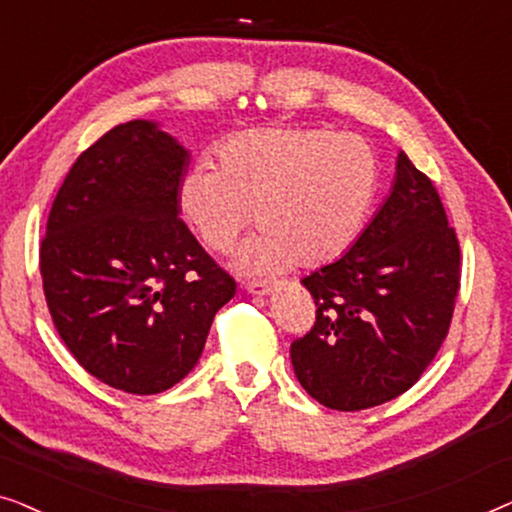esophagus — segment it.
Returning a JSON list of instances; mask_svg holds the SVG:
<instances>
[{"label": "esophagus", "mask_w": 512, "mask_h": 512, "mask_svg": "<svg viewBox=\"0 0 512 512\" xmlns=\"http://www.w3.org/2000/svg\"><path fill=\"white\" fill-rule=\"evenodd\" d=\"M244 289L249 293H254V296H265V293H270L272 286L268 282H247L244 284Z\"/></svg>", "instance_id": "34e87169"}]
</instances>
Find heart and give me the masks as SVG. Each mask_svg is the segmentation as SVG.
<instances>
[{
	"label": "heart",
	"instance_id": "heart-1",
	"mask_svg": "<svg viewBox=\"0 0 512 512\" xmlns=\"http://www.w3.org/2000/svg\"><path fill=\"white\" fill-rule=\"evenodd\" d=\"M216 167H193L179 184V212L212 251H230L256 214L242 251L256 270L293 261L321 265L359 237L377 188V160L361 137L328 130L261 128L216 149Z\"/></svg>",
	"mask_w": 512,
	"mask_h": 512
}]
</instances>
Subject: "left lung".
<instances>
[{"mask_svg":"<svg viewBox=\"0 0 512 512\" xmlns=\"http://www.w3.org/2000/svg\"><path fill=\"white\" fill-rule=\"evenodd\" d=\"M461 251L436 186L401 151L389 198L352 249L303 279L317 305L291 363L314 401L354 412L415 384L450 331Z\"/></svg>","mask_w":512,"mask_h":512,"instance_id":"obj_1","label":"left lung"}]
</instances>
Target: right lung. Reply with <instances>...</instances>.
<instances>
[{
    "mask_svg": "<svg viewBox=\"0 0 512 512\" xmlns=\"http://www.w3.org/2000/svg\"><path fill=\"white\" fill-rule=\"evenodd\" d=\"M191 153L151 121H128L76 158L39 247L62 342L90 375L128 394L174 387L198 363L214 314L235 296L179 219Z\"/></svg>",
    "mask_w": 512,
    "mask_h": 512,
    "instance_id": "obj_1",
    "label": "right lung"
}]
</instances>
